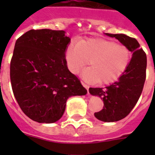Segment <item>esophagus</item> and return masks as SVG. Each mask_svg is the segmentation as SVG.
Listing matches in <instances>:
<instances>
[{
  "mask_svg": "<svg viewBox=\"0 0 155 155\" xmlns=\"http://www.w3.org/2000/svg\"><path fill=\"white\" fill-rule=\"evenodd\" d=\"M81 84H83V86H84V87H85L86 89H87V93H89V92H88V89H89V86L87 85V84H85V83H84V82H83V81H81Z\"/></svg>",
  "mask_w": 155,
  "mask_h": 155,
  "instance_id": "1",
  "label": "esophagus"
}]
</instances>
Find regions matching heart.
<instances>
[{"mask_svg":"<svg viewBox=\"0 0 155 155\" xmlns=\"http://www.w3.org/2000/svg\"><path fill=\"white\" fill-rule=\"evenodd\" d=\"M65 59L73 74H78L89 63L91 67L82 72V77L89 81L108 84L118 80L127 71L131 61V52L123 43L91 38L70 42Z\"/></svg>","mask_w":155,"mask_h":155,"instance_id":"1","label":"heart"}]
</instances>
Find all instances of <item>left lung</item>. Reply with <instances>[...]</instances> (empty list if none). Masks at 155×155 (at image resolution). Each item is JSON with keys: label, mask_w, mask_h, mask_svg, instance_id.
<instances>
[{"label": "left lung", "mask_w": 155, "mask_h": 155, "mask_svg": "<svg viewBox=\"0 0 155 155\" xmlns=\"http://www.w3.org/2000/svg\"><path fill=\"white\" fill-rule=\"evenodd\" d=\"M127 46L133 53L130 64L117 81L105 87H90L89 92L103 100V108L94 116L103 122H116L125 118L136 105L146 79L147 56L135 38L124 34L106 33Z\"/></svg>", "instance_id": "left-lung-1"}]
</instances>
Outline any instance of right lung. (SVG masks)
I'll use <instances>...</instances> for the list:
<instances>
[{
	"label": "right lung",
	"mask_w": 155,
	"mask_h": 155,
	"mask_svg": "<svg viewBox=\"0 0 155 155\" xmlns=\"http://www.w3.org/2000/svg\"><path fill=\"white\" fill-rule=\"evenodd\" d=\"M69 37L63 30L31 29L16 40L10 64L12 91L23 113L38 123L62 117L69 97L87 90L68 70Z\"/></svg>",
	"instance_id": "1"
}]
</instances>
